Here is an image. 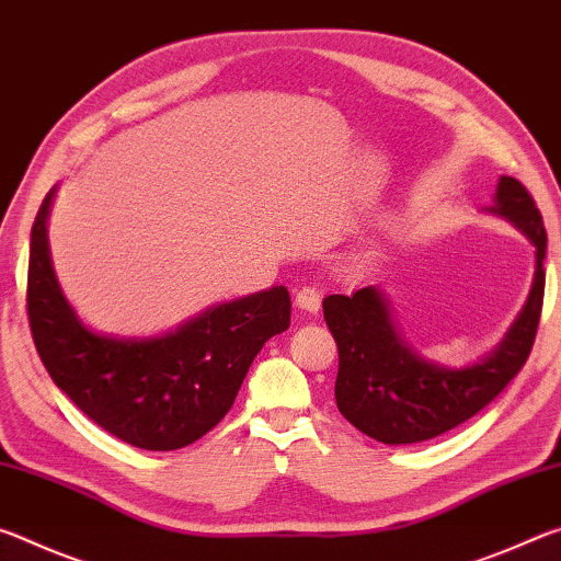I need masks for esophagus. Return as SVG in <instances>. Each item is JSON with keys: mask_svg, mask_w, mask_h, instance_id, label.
Instances as JSON below:
<instances>
[{"mask_svg": "<svg viewBox=\"0 0 561 561\" xmlns=\"http://www.w3.org/2000/svg\"><path fill=\"white\" fill-rule=\"evenodd\" d=\"M294 301H297L299 309L309 311V314H317V311L321 309V294L314 287H301L297 291V299H294Z\"/></svg>", "mask_w": 561, "mask_h": 561, "instance_id": "1", "label": "esophagus"}]
</instances>
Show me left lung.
<instances>
[{
	"instance_id": "left-lung-1",
	"label": "left lung",
	"mask_w": 561,
	"mask_h": 561,
	"mask_svg": "<svg viewBox=\"0 0 561 561\" xmlns=\"http://www.w3.org/2000/svg\"><path fill=\"white\" fill-rule=\"evenodd\" d=\"M492 213L515 222L537 247V272L525 309L482 364L445 368L417 356L396 334L376 287L324 299L327 327L339 346L336 405L368 438L386 445L438 438L495 401L525 366L542 317L547 232L535 197L510 175L500 178Z\"/></svg>"
}]
</instances>
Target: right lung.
Here are the masks:
<instances>
[{
  "label": "right lung",
  "mask_w": 561,
  "mask_h": 561,
  "mask_svg": "<svg viewBox=\"0 0 561 561\" xmlns=\"http://www.w3.org/2000/svg\"><path fill=\"white\" fill-rule=\"evenodd\" d=\"M46 195L32 227L26 314L51 381L103 431L144 450L201 440L234 403L264 341L289 329L284 287L205 311L160 339L99 336L76 319L54 277Z\"/></svg>",
  "instance_id": "1"
}]
</instances>
